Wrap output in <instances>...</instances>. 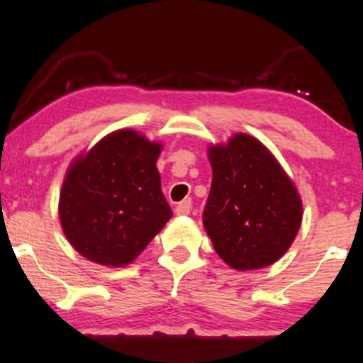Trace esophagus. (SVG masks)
I'll list each match as a JSON object with an SVG mask.
<instances>
[{"instance_id": "1", "label": "esophagus", "mask_w": 363, "mask_h": 363, "mask_svg": "<svg viewBox=\"0 0 363 363\" xmlns=\"http://www.w3.org/2000/svg\"><path fill=\"white\" fill-rule=\"evenodd\" d=\"M191 213V199H184L176 206L177 216H187Z\"/></svg>"}]
</instances>
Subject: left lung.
Masks as SVG:
<instances>
[{
	"mask_svg": "<svg viewBox=\"0 0 363 363\" xmlns=\"http://www.w3.org/2000/svg\"><path fill=\"white\" fill-rule=\"evenodd\" d=\"M213 169L203 225L213 247L235 270L272 265L289 250L303 221L294 182L264 143L235 133L208 148Z\"/></svg>",
	"mask_w": 363,
	"mask_h": 363,
	"instance_id": "8db88e82",
	"label": "left lung"
}]
</instances>
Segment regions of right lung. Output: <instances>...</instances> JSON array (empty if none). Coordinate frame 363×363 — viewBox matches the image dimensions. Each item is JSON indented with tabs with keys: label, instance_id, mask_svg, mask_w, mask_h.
I'll use <instances>...</instances> for the list:
<instances>
[{
	"label": "right lung",
	"instance_id": "obj_1",
	"mask_svg": "<svg viewBox=\"0 0 363 363\" xmlns=\"http://www.w3.org/2000/svg\"><path fill=\"white\" fill-rule=\"evenodd\" d=\"M162 143L125 128L69 165L59 196L65 238L87 260L125 267L172 216L157 170Z\"/></svg>",
	"mask_w": 363,
	"mask_h": 363
}]
</instances>
